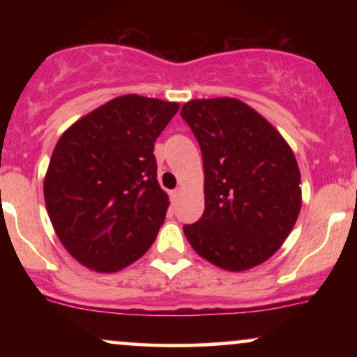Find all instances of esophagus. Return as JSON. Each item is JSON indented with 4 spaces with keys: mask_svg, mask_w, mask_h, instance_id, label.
<instances>
[{
    "mask_svg": "<svg viewBox=\"0 0 357 357\" xmlns=\"http://www.w3.org/2000/svg\"><path fill=\"white\" fill-rule=\"evenodd\" d=\"M179 195H181V188H178V190H173V191H169V198H171V203L174 204L176 202H178Z\"/></svg>",
    "mask_w": 357,
    "mask_h": 357,
    "instance_id": "obj_1",
    "label": "esophagus"
}]
</instances>
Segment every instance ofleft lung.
<instances>
[{
	"label": "left lung",
	"instance_id": "8db88e82",
	"mask_svg": "<svg viewBox=\"0 0 357 357\" xmlns=\"http://www.w3.org/2000/svg\"><path fill=\"white\" fill-rule=\"evenodd\" d=\"M181 117L198 139L204 169V211L183 227L188 241L228 272L264 264L302 208L294 151L267 119L233 97L190 100Z\"/></svg>",
	"mask_w": 357,
	"mask_h": 357
}]
</instances>
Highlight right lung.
I'll return each instance as SVG.
<instances>
[{
  "label": "right lung",
  "instance_id": "add662e5",
  "mask_svg": "<svg viewBox=\"0 0 357 357\" xmlns=\"http://www.w3.org/2000/svg\"><path fill=\"white\" fill-rule=\"evenodd\" d=\"M178 102L121 96L61 134L43 181L56 236L79 264L114 273L139 260L165 223L154 142Z\"/></svg>",
  "mask_w": 357,
  "mask_h": 357
}]
</instances>
